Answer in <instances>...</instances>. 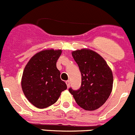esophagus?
I'll use <instances>...</instances> for the list:
<instances>
[{
  "label": "esophagus",
  "mask_w": 135,
  "mask_h": 135,
  "mask_svg": "<svg viewBox=\"0 0 135 135\" xmlns=\"http://www.w3.org/2000/svg\"><path fill=\"white\" fill-rule=\"evenodd\" d=\"M66 85H67L68 88H69V86H70V83H69V81H66Z\"/></svg>",
  "instance_id": "1"
}]
</instances>
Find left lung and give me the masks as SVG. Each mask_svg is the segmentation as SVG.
I'll return each mask as SVG.
<instances>
[{
	"label": "left lung",
	"instance_id": "obj_1",
	"mask_svg": "<svg viewBox=\"0 0 135 135\" xmlns=\"http://www.w3.org/2000/svg\"><path fill=\"white\" fill-rule=\"evenodd\" d=\"M81 73V86L79 90L70 88L77 104L83 109L93 111L99 108L110 97L113 88V73L105 60L89 49L71 52Z\"/></svg>",
	"mask_w": 135,
	"mask_h": 135
}]
</instances>
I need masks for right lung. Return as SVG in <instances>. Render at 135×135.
<instances>
[{"instance_id":"obj_1","label":"right lung","mask_w":135,"mask_h":135,"mask_svg":"<svg viewBox=\"0 0 135 135\" xmlns=\"http://www.w3.org/2000/svg\"><path fill=\"white\" fill-rule=\"evenodd\" d=\"M62 50L46 49L31 57L24 68L22 88L27 99L38 108L54 104L67 85L60 79L56 62Z\"/></svg>"}]
</instances>
